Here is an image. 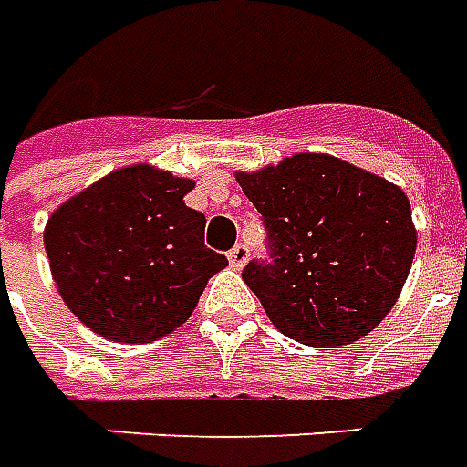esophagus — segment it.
Masks as SVG:
<instances>
[{"mask_svg": "<svg viewBox=\"0 0 467 467\" xmlns=\"http://www.w3.org/2000/svg\"><path fill=\"white\" fill-rule=\"evenodd\" d=\"M247 257H250V250H247V244H234L233 250L227 252V260H230V265H233L234 269H243L244 262H247Z\"/></svg>", "mask_w": 467, "mask_h": 467, "instance_id": "34e87169", "label": "esophagus"}]
</instances>
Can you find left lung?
Wrapping results in <instances>:
<instances>
[{
  "label": "left lung",
  "mask_w": 467,
  "mask_h": 467,
  "mask_svg": "<svg viewBox=\"0 0 467 467\" xmlns=\"http://www.w3.org/2000/svg\"><path fill=\"white\" fill-rule=\"evenodd\" d=\"M237 182L267 230V260L247 262L243 279L285 337L344 347L391 312L416 254L403 190L324 153Z\"/></svg>",
  "instance_id": "1"
}]
</instances>
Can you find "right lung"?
<instances>
[{"label":"right lung","instance_id":"1","mask_svg":"<svg viewBox=\"0 0 467 467\" xmlns=\"http://www.w3.org/2000/svg\"><path fill=\"white\" fill-rule=\"evenodd\" d=\"M195 182L130 165L58 207L44 247L58 295L110 341L150 344L188 319L227 257L205 244Z\"/></svg>","mask_w":467,"mask_h":467}]
</instances>
